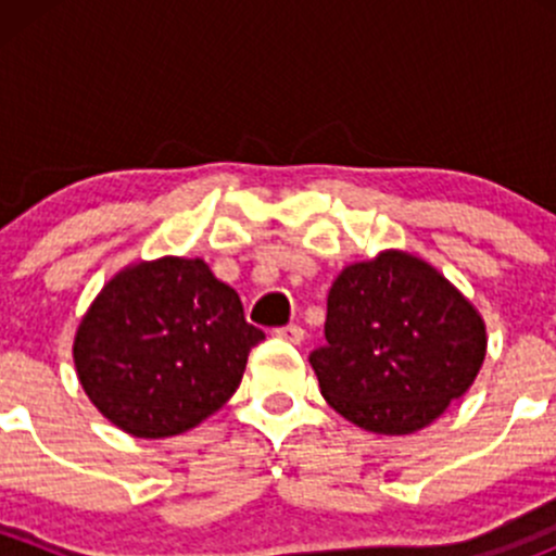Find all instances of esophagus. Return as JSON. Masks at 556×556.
Listing matches in <instances>:
<instances>
[{"instance_id": "esophagus-1", "label": "esophagus", "mask_w": 556, "mask_h": 556, "mask_svg": "<svg viewBox=\"0 0 556 556\" xmlns=\"http://www.w3.org/2000/svg\"><path fill=\"white\" fill-rule=\"evenodd\" d=\"M274 336L282 341H290V344H301L304 341V328L301 325H285V328L274 330Z\"/></svg>"}]
</instances>
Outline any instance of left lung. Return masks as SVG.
Wrapping results in <instances>:
<instances>
[{
    "label": "left lung",
    "mask_w": 556,
    "mask_h": 556,
    "mask_svg": "<svg viewBox=\"0 0 556 556\" xmlns=\"http://www.w3.org/2000/svg\"><path fill=\"white\" fill-rule=\"evenodd\" d=\"M484 355V319L470 301L422 257L387 250L336 277L325 346L309 363L341 417L406 435L468 392Z\"/></svg>",
    "instance_id": "8db88e82"
}]
</instances>
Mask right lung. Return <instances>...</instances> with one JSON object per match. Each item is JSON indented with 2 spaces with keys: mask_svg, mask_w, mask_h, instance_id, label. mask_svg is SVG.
Listing matches in <instances>:
<instances>
[{
  "mask_svg": "<svg viewBox=\"0 0 556 556\" xmlns=\"http://www.w3.org/2000/svg\"><path fill=\"white\" fill-rule=\"evenodd\" d=\"M263 339L237 290L201 257H159L104 285L72 355L83 390L112 425L137 439H169L237 392Z\"/></svg>",
  "mask_w": 556,
  "mask_h": 556,
  "instance_id": "1",
  "label": "right lung"
}]
</instances>
